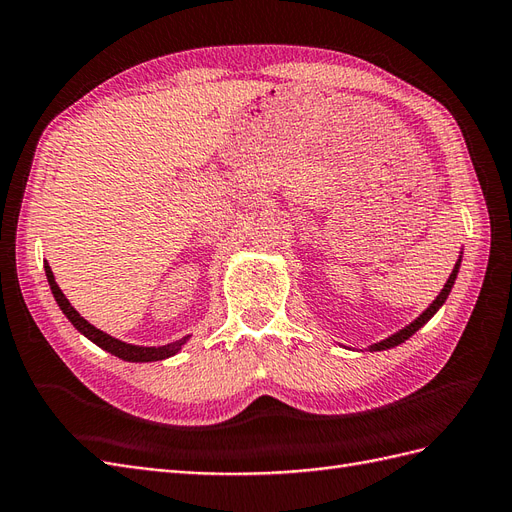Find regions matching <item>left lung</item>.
I'll list each match as a JSON object with an SVG mask.
<instances>
[{
  "label": "left lung",
  "instance_id": "obj_1",
  "mask_svg": "<svg viewBox=\"0 0 512 512\" xmlns=\"http://www.w3.org/2000/svg\"><path fill=\"white\" fill-rule=\"evenodd\" d=\"M461 259H463V251H461V255H458V259H456V264H454V270H452V274L448 277V281H445V285H443V290L439 292V296L432 300V303L419 313V316L411 322V324H406L404 329H400V331H396L393 335H389V337H385V339H381V342H376V344H372V346H368V350L370 352H378V350H389V348H396V346H400V344H404L406 339H409L413 333H417L419 329H422V326L435 316V313L443 307V303L445 300H448V296H450V292H452V287H454V281H456V274H458V268H461Z\"/></svg>",
  "mask_w": 512,
  "mask_h": 512
}]
</instances>
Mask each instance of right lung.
<instances>
[{"mask_svg":"<svg viewBox=\"0 0 512 512\" xmlns=\"http://www.w3.org/2000/svg\"><path fill=\"white\" fill-rule=\"evenodd\" d=\"M45 274H47V281H49V287H51V294H54L58 307L62 309L64 316L69 318V322L75 326L77 331H80L84 337H88L90 342L97 344L101 350L110 352V355L119 357L123 361H131V363H149V361H164L168 357H175L177 352L186 346V342L190 339V335L177 339V342H170V344H164V346H136V344H127V342H121V339H116L108 333H103L101 329H97V326L90 324L88 320H84L80 313L75 311V307L69 303V298L62 294V290L56 283V277L54 272H51L49 264L45 261Z\"/></svg>","mask_w":512,"mask_h":512,"instance_id":"right-lung-1","label":"right lung"}]
</instances>
